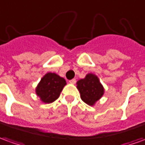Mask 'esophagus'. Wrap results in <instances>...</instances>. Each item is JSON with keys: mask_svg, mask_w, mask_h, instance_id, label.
<instances>
[{"mask_svg": "<svg viewBox=\"0 0 145 145\" xmlns=\"http://www.w3.org/2000/svg\"><path fill=\"white\" fill-rule=\"evenodd\" d=\"M76 80H75V79H72V80H69V83H70V84H76Z\"/></svg>", "mask_w": 145, "mask_h": 145, "instance_id": "34e87169", "label": "esophagus"}]
</instances>
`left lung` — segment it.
I'll return each mask as SVG.
<instances>
[{
    "label": "left lung",
    "mask_w": 145,
    "mask_h": 145,
    "mask_svg": "<svg viewBox=\"0 0 145 145\" xmlns=\"http://www.w3.org/2000/svg\"><path fill=\"white\" fill-rule=\"evenodd\" d=\"M76 84L81 99L89 106L95 105L104 94V88L98 76L92 73L86 75L85 78L78 80Z\"/></svg>",
    "instance_id": "left-lung-1"
}]
</instances>
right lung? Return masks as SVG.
Wrapping results in <instances>:
<instances>
[{"label":"right lung","instance_id":"obj_1","mask_svg":"<svg viewBox=\"0 0 145 145\" xmlns=\"http://www.w3.org/2000/svg\"><path fill=\"white\" fill-rule=\"evenodd\" d=\"M66 85L65 80L56 73L48 72L41 79L35 91L45 103H51L59 97L63 88Z\"/></svg>","mask_w":145,"mask_h":145}]
</instances>
